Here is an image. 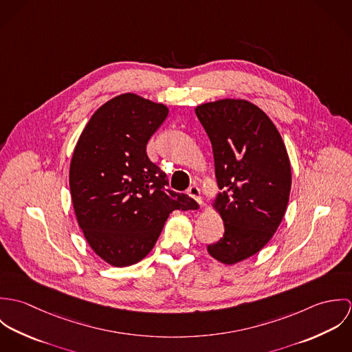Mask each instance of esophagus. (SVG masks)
I'll return each instance as SVG.
<instances>
[{
	"label": "esophagus",
	"instance_id": "1",
	"mask_svg": "<svg viewBox=\"0 0 352 352\" xmlns=\"http://www.w3.org/2000/svg\"><path fill=\"white\" fill-rule=\"evenodd\" d=\"M187 194H188L191 198H194L195 201H198V203L201 204V207L203 206V201H201V190H199L197 186H191V187L188 188Z\"/></svg>",
	"mask_w": 352,
	"mask_h": 352
}]
</instances>
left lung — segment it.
<instances>
[{
  "label": "left lung",
  "instance_id": "8db88e82",
  "mask_svg": "<svg viewBox=\"0 0 352 352\" xmlns=\"http://www.w3.org/2000/svg\"><path fill=\"white\" fill-rule=\"evenodd\" d=\"M214 154L221 194L214 207L225 233L207 247L225 264L260 251L280 225L292 190V168L279 131L247 100L206 102L195 109Z\"/></svg>",
  "mask_w": 352,
  "mask_h": 352
}]
</instances>
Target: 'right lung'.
Here are the masks:
<instances>
[{
    "instance_id": "add662e5",
    "label": "right lung",
    "mask_w": 352,
    "mask_h": 352,
    "mask_svg": "<svg viewBox=\"0 0 352 352\" xmlns=\"http://www.w3.org/2000/svg\"><path fill=\"white\" fill-rule=\"evenodd\" d=\"M168 116L162 104L134 94L107 101L85 126L70 162L76 217L91 248L115 267L142 260L173 210L198 203L166 188V173L146 145Z\"/></svg>"
}]
</instances>
